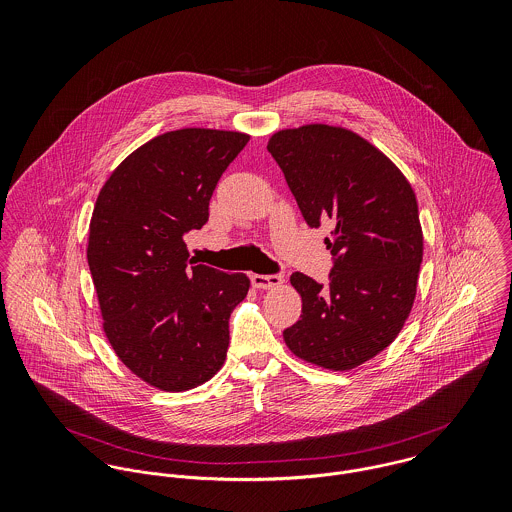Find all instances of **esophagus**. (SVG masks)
<instances>
[{
	"instance_id": "obj_1",
	"label": "esophagus",
	"mask_w": 512,
	"mask_h": 512,
	"mask_svg": "<svg viewBox=\"0 0 512 512\" xmlns=\"http://www.w3.org/2000/svg\"><path fill=\"white\" fill-rule=\"evenodd\" d=\"M252 284H254V288H260V290H274L284 284V276L282 274H270V276L254 274Z\"/></svg>"
}]
</instances>
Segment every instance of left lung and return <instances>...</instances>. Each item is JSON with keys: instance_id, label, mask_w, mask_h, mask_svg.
<instances>
[{"instance_id": "obj_1", "label": "left lung", "mask_w": 512, "mask_h": 512, "mask_svg": "<svg viewBox=\"0 0 512 512\" xmlns=\"http://www.w3.org/2000/svg\"><path fill=\"white\" fill-rule=\"evenodd\" d=\"M278 161L305 222L331 219L329 288L295 272L301 317L284 331L295 357L351 370L384 351L414 305L424 254L418 201L402 171L359 134L327 124L276 132Z\"/></svg>"}]
</instances>
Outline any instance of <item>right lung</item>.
Instances as JSON below:
<instances>
[{"mask_svg":"<svg viewBox=\"0 0 512 512\" xmlns=\"http://www.w3.org/2000/svg\"><path fill=\"white\" fill-rule=\"evenodd\" d=\"M248 140L209 128L161 134L96 199L86 258L102 327L118 359L159 390L197 388L226 359L228 319L250 280L193 264L183 236L209 220L220 175Z\"/></svg>","mask_w":512,"mask_h":512,"instance_id":"add662e5","label":"right lung"}]
</instances>
